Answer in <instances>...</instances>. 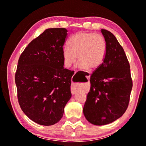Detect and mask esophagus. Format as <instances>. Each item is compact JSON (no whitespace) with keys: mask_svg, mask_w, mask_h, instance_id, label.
Returning <instances> with one entry per match:
<instances>
[{"mask_svg":"<svg viewBox=\"0 0 146 146\" xmlns=\"http://www.w3.org/2000/svg\"><path fill=\"white\" fill-rule=\"evenodd\" d=\"M88 78H89L90 76H88ZM76 92H77V90H76V89L72 87V86L71 87V92H72V94H75Z\"/></svg>","mask_w":146,"mask_h":146,"instance_id":"34e87169","label":"esophagus"}]
</instances>
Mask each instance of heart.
<instances>
[{"mask_svg": "<svg viewBox=\"0 0 146 146\" xmlns=\"http://www.w3.org/2000/svg\"><path fill=\"white\" fill-rule=\"evenodd\" d=\"M107 44L100 34L80 32L73 35L62 49V59L66 68H70L78 60L76 66L80 70H94L100 66L104 60Z\"/></svg>", "mask_w": 146, "mask_h": 146, "instance_id": "heart-1", "label": "heart"}]
</instances>
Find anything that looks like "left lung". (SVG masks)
I'll return each mask as SVG.
<instances>
[{"mask_svg":"<svg viewBox=\"0 0 146 146\" xmlns=\"http://www.w3.org/2000/svg\"><path fill=\"white\" fill-rule=\"evenodd\" d=\"M107 44L104 62L90 76L83 108L90 123L102 125L120 117L128 106L132 88L130 66L123 48L110 32L101 30Z\"/></svg>","mask_w":146,"mask_h":146,"instance_id":"obj_1","label":"left lung"}]
</instances>
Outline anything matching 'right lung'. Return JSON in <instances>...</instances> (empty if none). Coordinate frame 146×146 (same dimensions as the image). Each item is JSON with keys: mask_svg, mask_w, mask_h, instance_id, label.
Instances as JSON below:
<instances>
[{"mask_svg": "<svg viewBox=\"0 0 146 146\" xmlns=\"http://www.w3.org/2000/svg\"><path fill=\"white\" fill-rule=\"evenodd\" d=\"M66 29L45 30L21 54L15 74L18 100L31 120L52 125L60 120L72 96L70 70L64 68Z\"/></svg>", "mask_w": 146, "mask_h": 146, "instance_id": "right-lung-1", "label": "right lung"}]
</instances>
